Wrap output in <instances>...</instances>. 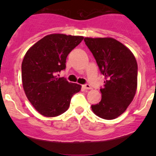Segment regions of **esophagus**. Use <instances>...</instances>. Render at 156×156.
I'll return each instance as SVG.
<instances>
[{
    "label": "esophagus",
    "instance_id": "obj_1",
    "mask_svg": "<svg viewBox=\"0 0 156 156\" xmlns=\"http://www.w3.org/2000/svg\"><path fill=\"white\" fill-rule=\"evenodd\" d=\"M83 87L84 89H87V90H90V89H91V87H90V85L89 84V83H86V84H84Z\"/></svg>",
    "mask_w": 156,
    "mask_h": 156
}]
</instances>
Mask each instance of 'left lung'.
<instances>
[{
    "mask_svg": "<svg viewBox=\"0 0 156 156\" xmlns=\"http://www.w3.org/2000/svg\"><path fill=\"white\" fill-rule=\"evenodd\" d=\"M93 54L105 84L101 100L92 105L94 113L105 119H113L126 111L137 90V64L130 51L113 38H84Z\"/></svg>",
    "mask_w": 156,
    "mask_h": 156,
    "instance_id": "left-lung-1",
    "label": "left lung"
}]
</instances>
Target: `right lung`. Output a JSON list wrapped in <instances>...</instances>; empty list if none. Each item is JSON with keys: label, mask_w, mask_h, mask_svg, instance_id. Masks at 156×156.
Here are the masks:
<instances>
[{"label": "right lung", "mask_w": 156, "mask_h": 156, "mask_svg": "<svg viewBox=\"0 0 156 156\" xmlns=\"http://www.w3.org/2000/svg\"><path fill=\"white\" fill-rule=\"evenodd\" d=\"M83 37L50 34L27 51L22 63V80L27 98L37 111L55 117L68 109L73 95L81 86L57 77L66 69V58Z\"/></svg>", "instance_id": "add662e5"}]
</instances>
